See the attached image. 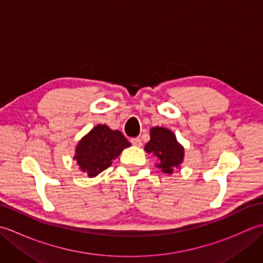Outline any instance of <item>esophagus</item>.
Segmentation results:
<instances>
[{"label": "esophagus", "mask_w": 263, "mask_h": 263, "mask_svg": "<svg viewBox=\"0 0 263 263\" xmlns=\"http://www.w3.org/2000/svg\"><path fill=\"white\" fill-rule=\"evenodd\" d=\"M131 143L133 144V146H136V147H141L142 146V141H141L140 138H133V139H131Z\"/></svg>", "instance_id": "esophagus-1"}]
</instances>
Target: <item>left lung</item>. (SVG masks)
Segmentation results:
<instances>
[{"label":"left lung","mask_w":263,"mask_h":263,"mask_svg":"<svg viewBox=\"0 0 263 263\" xmlns=\"http://www.w3.org/2000/svg\"><path fill=\"white\" fill-rule=\"evenodd\" d=\"M144 150L157 160L156 166L168 175L180 168L184 160V147L177 141L174 132L163 126L150 128V140Z\"/></svg>","instance_id":"obj_1"}]
</instances>
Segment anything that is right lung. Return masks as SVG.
Listing matches in <instances>:
<instances>
[{
    "label": "right lung",
    "instance_id": "right-lung-1",
    "mask_svg": "<svg viewBox=\"0 0 263 263\" xmlns=\"http://www.w3.org/2000/svg\"><path fill=\"white\" fill-rule=\"evenodd\" d=\"M130 146L121 131L111 130L106 124H97L78 142L73 160L82 173L95 177L108 168L123 150Z\"/></svg>",
    "mask_w": 263,
    "mask_h": 263
}]
</instances>
